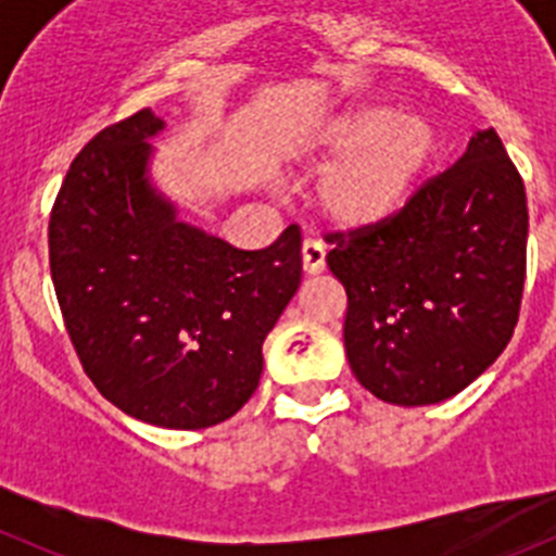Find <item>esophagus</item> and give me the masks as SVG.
Returning a JSON list of instances; mask_svg holds the SVG:
<instances>
[{
  "mask_svg": "<svg viewBox=\"0 0 556 556\" xmlns=\"http://www.w3.org/2000/svg\"><path fill=\"white\" fill-rule=\"evenodd\" d=\"M301 262L303 273L306 275H320L326 269V248L317 239H306L301 248Z\"/></svg>",
  "mask_w": 556,
  "mask_h": 556,
  "instance_id": "obj_1",
  "label": "esophagus"
}]
</instances>
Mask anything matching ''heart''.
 Masks as SVG:
<instances>
[{
    "instance_id": "obj_1",
    "label": "heart",
    "mask_w": 556,
    "mask_h": 556,
    "mask_svg": "<svg viewBox=\"0 0 556 556\" xmlns=\"http://www.w3.org/2000/svg\"><path fill=\"white\" fill-rule=\"evenodd\" d=\"M437 130L420 113L362 102L337 113L308 144L312 164H331L314 184V208L339 230H365L401 214L437 155Z\"/></svg>"
}]
</instances>
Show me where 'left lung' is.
<instances>
[{
	"mask_svg": "<svg viewBox=\"0 0 556 556\" xmlns=\"http://www.w3.org/2000/svg\"><path fill=\"white\" fill-rule=\"evenodd\" d=\"M527 191L493 127L384 225L331 236L358 384L395 406L454 397L513 339L527 278Z\"/></svg>",
	"mask_w": 556,
	"mask_h": 556,
	"instance_id": "left-lung-1",
	"label": "left lung"
}]
</instances>
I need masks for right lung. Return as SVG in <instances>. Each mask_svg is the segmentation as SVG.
<instances>
[{
    "instance_id": "add662e5",
    "label": "right lung",
    "mask_w": 556,
    "mask_h": 556,
    "mask_svg": "<svg viewBox=\"0 0 556 556\" xmlns=\"http://www.w3.org/2000/svg\"><path fill=\"white\" fill-rule=\"evenodd\" d=\"M150 108L105 127L66 172L49 269L83 370L125 415L208 429L250 401L262 345L301 287V230L236 250L178 217L152 184Z\"/></svg>"
}]
</instances>
